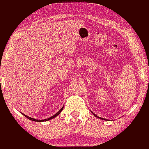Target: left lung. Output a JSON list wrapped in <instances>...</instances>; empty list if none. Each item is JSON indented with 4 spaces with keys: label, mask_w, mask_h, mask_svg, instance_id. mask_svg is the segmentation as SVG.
<instances>
[{
    "label": "left lung",
    "mask_w": 149,
    "mask_h": 149,
    "mask_svg": "<svg viewBox=\"0 0 149 149\" xmlns=\"http://www.w3.org/2000/svg\"><path fill=\"white\" fill-rule=\"evenodd\" d=\"M93 115H94L96 117H97V118H100V119H102V120H106V119H104V118H100V117H99V116H97V115H95V114H94L93 113Z\"/></svg>",
    "instance_id": "1"
}]
</instances>
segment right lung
I'll use <instances>...</instances> for the list:
<instances>
[{
    "mask_svg": "<svg viewBox=\"0 0 149 149\" xmlns=\"http://www.w3.org/2000/svg\"><path fill=\"white\" fill-rule=\"evenodd\" d=\"M63 107H62V108L60 109L58 112H57L54 115H53L52 116H51V117H50V118H47V119H44V120H36V119H34V118H31V117H29V116H27V115H24V114H23V115H24L26 117H27V118H28V119H29V120H32V121H35V122H45V121H48V120H51V119H52V118H55V117H56L57 116H58V115H59V113H61V111L63 110Z\"/></svg>",
    "mask_w": 149,
    "mask_h": 149,
    "instance_id": "add662e5",
    "label": "right lung"
}]
</instances>
